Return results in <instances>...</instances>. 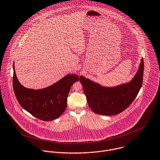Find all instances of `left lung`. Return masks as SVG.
<instances>
[{
	"instance_id": "1",
	"label": "left lung",
	"mask_w": 160,
	"mask_h": 160,
	"mask_svg": "<svg viewBox=\"0 0 160 160\" xmlns=\"http://www.w3.org/2000/svg\"><path fill=\"white\" fill-rule=\"evenodd\" d=\"M144 62L142 58L139 69L129 83L115 87H105L83 76L80 82L92 111L102 115H114L127 109L136 98L143 83Z\"/></svg>"
}]
</instances>
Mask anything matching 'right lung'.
Returning a JSON list of instances; mask_svg holds the SVG:
<instances>
[{"label": "right lung", "instance_id": "obj_1", "mask_svg": "<svg viewBox=\"0 0 160 160\" xmlns=\"http://www.w3.org/2000/svg\"><path fill=\"white\" fill-rule=\"evenodd\" d=\"M13 68V88L18 102L26 111L43 121H51L60 117L66 110L72 85L80 79L77 75L68 74L45 88L30 89L19 83L14 63Z\"/></svg>", "mask_w": 160, "mask_h": 160}]
</instances>
